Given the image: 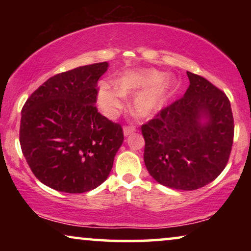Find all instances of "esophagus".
Instances as JSON below:
<instances>
[{"instance_id": "obj_1", "label": "esophagus", "mask_w": 251, "mask_h": 251, "mask_svg": "<svg viewBox=\"0 0 251 251\" xmlns=\"http://www.w3.org/2000/svg\"><path fill=\"white\" fill-rule=\"evenodd\" d=\"M136 131V126L130 125V126H126L125 128H123V132H125V136H129L130 133L135 132Z\"/></svg>"}]
</instances>
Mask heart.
Wrapping results in <instances>:
<instances>
[{"label":"heart","mask_w":251,"mask_h":251,"mask_svg":"<svg viewBox=\"0 0 251 251\" xmlns=\"http://www.w3.org/2000/svg\"><path fill=\"white\" fill-rule=\"evenodd\" d=\"M171 89V81L159 72L132 71L116 78L114 87L101 84L98 91V104L106 115L114 118L125 107V96L137 92L132 100V109L137 115L147 118L161 109Z\"/></svg>","instance_id":"obj_1"}]
</instances>
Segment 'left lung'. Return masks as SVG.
Masks as SVG:
<instances>
[{
  "mask_svg": "<svg viewBox=\"0 0 251 251\" xmlns=\"http://www.w3.org/2000/svg\"><path fill=\"white\" fill-rule=\"evenodd\" d=\"M184 97L142 126L144 162L157 183L192 191L217 178L228 162L234 119L224 92L207 78L186 72ZM202 117L208 118L204 125Z\"/></svg>",
  "mask_w": 251,
  "mask_h": 251,
  "instance_id": "left-lung-1",
  "label": "left lung"
}]
</instances>
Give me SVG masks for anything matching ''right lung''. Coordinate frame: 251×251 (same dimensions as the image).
Instances as JSON below:
<instances>
[{
    "instance_id": "add662e5",
    "label": "right lung",
    "mask_w": 251,
    "mask_h": 251,
    "mask_svg": "<svg viewBox=\"0 0 251 251\" xmlns=\"http://www.w3.org/2000/svg\"><path fill=\"white\" fill-rule=\"evenodd\" d=\"M107 63L76 67L40 85L22 109L19 142L37 179L65 193H84L107 179L122 145L121 125L98 112V80Z\"/></svg>"
}]
</instances>
